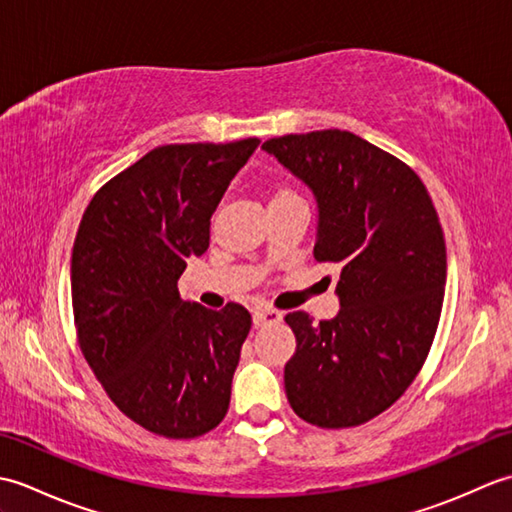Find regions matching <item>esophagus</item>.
<instances>
[{"instance_id":"obj_1","label":"esophagus","mask_w":512,"mask_h":512,"mask_svg":"<svg viewBox=\"0 0 512 512\" xmlns=\"http://www.w3.org/2000/svg\"><path fill=\"white\" fill-rule=\"evenodd\" d=\"M277 321H281V312H277V310L264 308V310H255L253 312V325H255V328H264V325L277 323Z\"/></svg>"}]
</instances>
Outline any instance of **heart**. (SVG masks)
Segmentation results:
<instances>
[{
	"mask_svg": "<svg viewBox=\"0 0 512 512\" xmlns=\"http://www.w3.org/2000/svg\"><path fill=\"white\" fill-rule=\"evenodd\" d=\"M288 198H297V195L286 187H279V189L273 191V198H270V202H281V200H288Z\"/></svg>",
	"mask_w": 512,
	"mask_h": 512,
	"instance_id": "heart-1",
	"label": "heart"
}]
</instances>
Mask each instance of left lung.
I'll return each instance as SVG.
<instances>
[{"instance_id":"1","label":"left lung","mask_w":512,"mask_h":512,"mask_svg":"<svg viewBox=\"0 0 512 512\" xmlns=\"http://www.w3.org/2000/svg\"><path fill=\"white\" fill-rule=\"evenodd\" d=\"M317 198L314 259L336 264L341 310L286 314L297 350L284 369L299 418L358 427L405 394L438 330L447 246L429 191L405 162L341 129L262 145Z\"/></svg>"}]
</instances>
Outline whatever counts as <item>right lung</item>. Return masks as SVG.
<instances>
[{
	"instance_id": "right-lung-1",
	"label": "right lung",
	"mask_w": 512,
	"mask_h": 512,
	"mask_svg": "<svg viewBox=\"0 0 512 512\" xmlns=\"http://www.w3.org/2000/svg\"><path fill=\"white\" fill-rule=\"evenodd\" d=\"M259 138L151 149L96 191L72 248L81 352L129 420L173 440L220 424L253 319L239 303L180 299L189 257L209 248L211 215Z\"/></svg>"
}]
</instances>
